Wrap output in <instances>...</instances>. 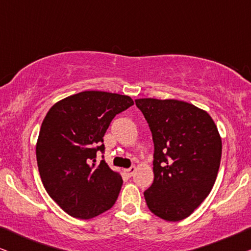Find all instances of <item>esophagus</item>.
Instances as JSON below:
<instances>
[{
  "instance_id": "1",
  "label": "esophagus",
  "mask_w": 251,
  "mask_h": 251,
  "mask_svg": "<svg viewBox=\"0 0 251 251\" xmlns=\"http://www.w3.org/2000/svg\"><path fill=\"white\" fill-rule=\"evenodd\" d=\"M125 173L126 174V176H128V177H131L132 175L136 173V167L132 166V167L128 168V169H125Z\"/></svg>"
}]
</instances>
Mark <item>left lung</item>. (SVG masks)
<instances>
[{
  "mask_svg": "<svg viewBox=\"0 0 251 251\" xmlns=\"http://www.w3.org/2000/svg\"><path fill=\"white\" fill-rule=\"evenodd\" d=\"M154 143L153 184L147 207L168 222L186 218L210 193L222 157V138L203 109L176 99H136Z\"/></svg>",
  "mask_w": 251,
  "mask_h": 251,
  "instance_id": "8db88e82",
  "label": "left lung"
}]
</instances>
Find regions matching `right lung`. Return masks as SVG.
I'll return each mask as SVG.
<instances>
[{
  "label": "right lung",
  "mask_w": 251,
  "mask_h": 251,
  "mask_svg": "<svg viewBox=\"0 0 251 251\" xmlns=\"http://www.w3.org/2000/svg\"><path fill=\"white\" fill-rule=\"evenodd\" d=\"M133 105L129 96L83 91L56 102L44 118L36 143L43 186L65 212L90 219L115 203L122 177L105 160L104 137L112 120Z\"/></svg>",
  "instance_id": "add662e5"
}]
</instances>
